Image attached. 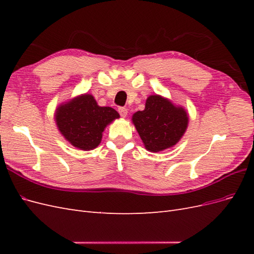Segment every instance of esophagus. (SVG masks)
<instances>
[{"instance_id": "obj_1", "label": "esophagus", "mask_w": 254, "mask_h": 254, "mask_svg": "<svg viewBox=\"0 0 254 254\" xmlns=\"http://www.w3.org/2000/svg\"><path fill=\"white\" fill-rule=\"evenodd\" d=\"M119 113L122 118H126L127 117V113H128V110L125 108V107H120L119 108Z\"/></svg>"}]
</instances>
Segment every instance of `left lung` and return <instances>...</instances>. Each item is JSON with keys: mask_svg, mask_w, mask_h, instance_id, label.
I'll use <instances>...</instances> for the list:
<instances>
[{"mask_svg": "<svg viewBox=\"0 0 254 254\" xmlns=\"http://www.w3.org/2000/svg\"><path fill=\"white\" fill-rule=\"evenodd\" d=\"M131 121L145 148L159 152L181 140L189 125V114L182 106L155 94L147 97L145 109L135 112Z\"/></svg>", "mask_w": 254, "mask_h": 254, "instance_id": "obj_1", "label": "left lung"}]
</instances>
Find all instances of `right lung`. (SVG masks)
Here are the masks:
<instances>
[{
	"mask_svg": "<svg viewBox=\"0 0 254 254\" xmlns=\"http://www.w3.org/2000/svg\"><path fill=\"white\" fill-rule=\"evenodd\" d=\"M64 139L80 150H92L101 144L106 127L120 119L111 107L98 106L93 95L84 93L60 104L54 114Z\"/></svg>",
	"mask_w": 254,
	"mask_h": 254,
	"instance_id": "obj_1",
	"label": "right lung"
}]
</instances>
